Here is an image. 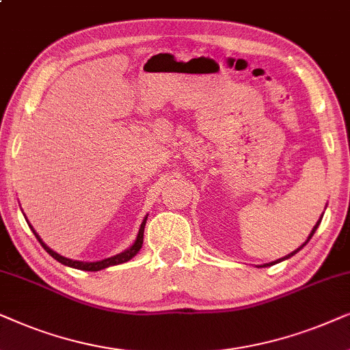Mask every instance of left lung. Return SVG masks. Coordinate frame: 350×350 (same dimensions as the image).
I'll list each match as a JSON object with an SVG mask.
<instances>
[{
	"label": "left lung",
	"mask_w": 350,
	"mask_h": 350,
	"mask_svg": "<svg viewBox=\"0 0 350 350\" xmlns=\"http://www.w3.org/2000/svg\"><path fill=\"white\" fill-rule=\"evenodd\" d=\"M321 217H323V216H321ZM321 217L319 219V221H317V224H315V226H314V229H312V232H310V234H309V237H307V240H306V243H302L301 246H299V248H297V250H295V251H293V253H290V254H288V256H285V258H282V259H277V260H273V262H269V264H264V267H267V265H273V264H277V262H280V260H285V259H288V258H291V256L293 254H296L297 253V251H299V250H302V248H304V246L307 245V243H309V240L312 239V235H314L315 234V230H317V227H319L320 226V222H321Z\"/></svg>",
	"instance_id": "obj_1"
}]
</instances>
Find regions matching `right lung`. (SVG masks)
Returning <instances> with one entry per match:
<instances>
[{"label":"right lung","instance_id":"1","mask_svg":"<svg viewBox=\"0 0 350 350\" xmlns=\"http://www.w3.org/2000/svg\"><path fill=\"white\" fill-rule=\"evenodd\" d=\"M146 222H147V216L144 217V221L141 224V229H139V234L136 237V241L129 246L128 250H124L123 253L116 254V256H111V258H107V259H102V260H96V262H83V260H73V259H68V258H64V256H60L55 253V251H53L49 248V246H46L43 243V240L40 239V235L36 234L33 227L30 226V229L33 230V234L36 239H38V241L41 243V246L48 251V253L53 256V258L55 260H59L60 264L64 265H68V267H73V269H80V270H88V272H97V270H102V269H107L110 267V265H118V264H123V262H128L129 259H133L134 256H136L139 253V250L142 248V243H144V229H146Z\"/></svg>","mask_w":350,"mask_h":350}]
</instances>
